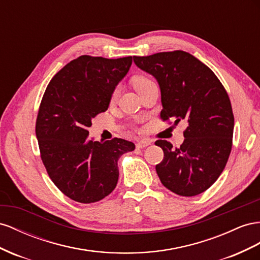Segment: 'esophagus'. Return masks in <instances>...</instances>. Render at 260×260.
Returning a JSON list of instances; mask_svg holds the SVG:
<instances>
[{
  "mask_svg": "<svg viewBox=\"0 0 260 260\" xmlns=\"http://www.w3.org/2000/svg\"><path fill=\"white\" fill-rule=\"evenodd\" d=\"M151 143L149 142V140H146V139H143V140H139V142L136 144V147L137 148H145L147 146H149Z\"/></svg>",
  "mask_w": 260,
  "mask_h": 260,
  "instance_id": "1",
  "label": "esophagus"
}]
</instances>
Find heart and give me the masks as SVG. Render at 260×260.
Instances as JSON below:
<instances>
[{
	"label": "heart",
	"mask_w": 260,
	"mask_h": 260,
	"mask_svg": "<svg viewBox=\"0 0 260 260\" xmlns=\"http://www.w3.org/2000/svg\"><path fill=\"white\" fill-rule=\"evenodd\" d=\"M150 79L146 77V76H143V75H137L135 76L134 78H133V86H134V88L136 89V91L138 92L140 89H142L143 87H145L147 84L150 83ZM118 95V88H115L114 90L112 91V94H111V101H115L116 98Z\"/></svg>",
	"instance_id": "b5f03b06"
}]
</instances>
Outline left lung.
<instances>
[{
	"label": "left lung",
	"instance_id": "8db88e82",
	"mask_svg": "<svg viewBox=\"0 0 260 260\" xmlns=\"http://www.w3.org/2000/svg\"><path fill=\"white\" fill-rule=\"evenodd\" d=\"M134 62L158 80L161 120L187 124L180 147L155 142L165 152L155 171L168 189L196 196L218 180L232 149L234 115L228 92L208 66L185 51L134 56Z\"/></svg>",
	"mask_w": 260,
	"mask_h": 260
}]
</instances>
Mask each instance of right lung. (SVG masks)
Instances as JSON below:
<instances>
[{
    "instance_id": "add662e5",
    "label": "right lung",
    "mask_w": 260,
    "mask_h": 260,
    "mask_svg": "<svg viewBox=\"0 0 260 260\" xmlns=\"http://www.w3.org/2000/svg\"><path fill=\"white\" fill-rule=\"evenodd\" d=\"M132 62V56L81 55L57 72L44 91L36 122L41 160L55 186L75 202L108 196L117 184L118 159L135 149L122 138L88 139L91 118L108 110Z\"/></svg>"
}]
</instances>
